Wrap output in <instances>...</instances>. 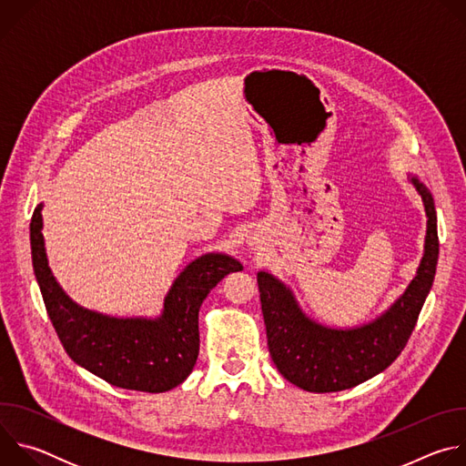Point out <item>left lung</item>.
<instances>
[{
  "label": "left lung",
  "mask_w": 466,
  "mask_h": 466,
  "mask_svg": "<svg viewBox=\"0 0 466 466\" xmlns=\"http://www.w3.org/2000/svg\"><path fill=\"white\" fill-rule=\"evenodd\" d=\"M428 216L424 256L404 295L378 319L347 329L311 320L291 289L259 271L258 289L268 329L269 354L280 374L309 392H336L356 387L385 370L408 345L419 313L431 289L437 258V214L430 189L411 177Z\"/></svg>",
  "instance_id": "8db88e82"
}]
</instances>
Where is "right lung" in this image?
<instances>
[{
    "label": "right lung",
    "instance_id": "obj_1",
    "mask_svg": "<svg viewBox=\"0 0 466 466\" xmlns=\"http://www.w3.org/2000/svg\"><path fill=\"white\" fill-rule=\"evenodd\" d=\"M36 282L56 336L68 356L110 385L166 392L180 385L198 356V308L208 293L243 265L227 254H205L173 282L157 319H117L77 306L55 280L44 248L42 205L31 218Z\"/></svg>",
    "mask_w": 466,
    "mask_h": 466
}]
</instances>
